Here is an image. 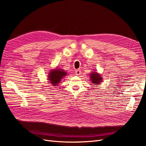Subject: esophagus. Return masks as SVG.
<instances>
[{
	"label": "esophagus",
	"instance_id": "1",
	"mask_svg": "<svg viewBox=\"0 0 146 146\" xmlns=\"http://www.w3.org/2000/svg\"><path fill=\"white\" fill-rule=\"evenodd\" d=\"M80 74H81L80 70H76V76H80Z\"/></svg>",
	"mask_w": 146,
	"mask_h": 146
}]
</instances>
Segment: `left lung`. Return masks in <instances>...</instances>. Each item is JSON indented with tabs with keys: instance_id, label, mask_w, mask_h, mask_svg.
I'll return each mask as SVG.
<instances>
[{
	"instance_id": "obj_1",
	"label": "left lung",
	"mask_w": 146,
	"mask_h": 146,
	"mask_svg": "<svg viewBox=\"0 0 146 146\" xmlns=\"http://www.w3.org/2000/svg\"><path fill=\"white\" fill-rule=\"evenodd\" d=\"M90 80L92 84H96V85H99L101 83L102 80V77H101L100 74H99L96 72H92L90 74Z\"/></svg>"
}]
</instances>
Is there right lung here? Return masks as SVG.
Wrapping results in <instances>:
<instances>
[{"label": "right lung", "mask_w": 146, "mask_h": 146, "mask_svg": "<svg viewBox=\"0 0 146 146\" xmlns=\"http://www.w3.org/2000/svg\"><path fill=\"white\" fill-rule=\"evenodd\" d=\"M67 75V72L61 69H55L51 70L48 76V80L54 86L58 85L64 76Z\"/></svg>", "instance_id": "1"}]
</instances>
